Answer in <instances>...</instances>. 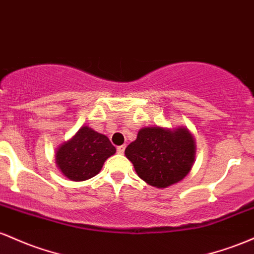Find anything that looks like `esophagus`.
Listing matches in <instances>:
<instances>
[{"label": "esophagus", "instance_id": "esophagus-1", "mask_svg": "<svg viewBox=\"0 0 254 254\" xmlns=\"http://www.w3.org/2000/svg\"><path fill=\"white\" fill-rule=\"evenodd\" d=\"M125 149H126V145H121V146H118V153H120V155H124L125 152Z\"/></svg>", "mask_w": 254, "mask_h": 254}]
</instances>
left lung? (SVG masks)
<instances>
[{
	"mask_svg": "<svg viewBox=\"0 0 254 254\" xmlns=\"http://www.w3.org/2000/svg\"><path fill=\"white\" fill-rule=\"evenodd\" d=\"M125 155L141 180L165 189L190 173L195 157V141L185 127H144L126 147Z\"/></svg>",
	"mask_w": 254,
	"mask_h": 254,
	"instance_id": "8db88e82",
	"label": "left lung"
}]
</instances>
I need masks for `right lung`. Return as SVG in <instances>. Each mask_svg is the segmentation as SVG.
Instances as JSON below:
<instances>
[{"label":"right lung","mask_w":254,"mask_h":254,"mask_svg":"<svg viewBox=\"0 0 254 254\" xmlns=\"http://www.w3.org/2000/svg\"><path fill=\"white\" fill-rule=\"evenodd\" d=\"M115 152L116 149L107 135L84 126L59 147L55 159L65 178L72 181H85L101 172L104 162Z\"/></svg>","instance_id":"1"}]
</instances>
